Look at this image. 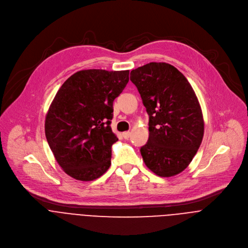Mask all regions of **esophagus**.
I'll return each mask as SVG.
<instances>
[{"label":"esophagus","instance_id":"34e87169","mask_svg":"<svg viewBox=\"0 0 248 248\" xmlns=\"http://www.w3.org/2000/svg\"><path fill=\"white\" fill-rule=\"evenodd\" d=\"M123 136H124V139H128L129 136H130V132L129 131H124V132H123Z\"/></svg>","mask_w":248,"mask_h":248}]
</instances>
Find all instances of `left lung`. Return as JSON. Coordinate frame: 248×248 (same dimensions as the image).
I'll return each mask as SVG.
<instances>
[{"instance_id": "1", "label": "left lung", "mask_w": 248, "mask_h": 248, "mask_svg": "<svg viewBox=\"0 0 248 248\" xmlns=\"http://www.w3.org/2000/svg\"><path fill=\"white\" fill-rule=\"evenodd\" d=\"M149 115V138L140 148L147 168L159 176L182 172L195 156L204 121L194 90L178 68L150 62L130 72Z\"/></svg>"}]
</instances>
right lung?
<instances>
[{
	"label": "right lung",
	"mask_w": 248,
	"mask_h": 248,
	"mask_svg": "<svg viewBox=\"0 0 248 248\" xmlns=\"http://www.w3.org/2000/svg\"><path fill=\"white\" fill-rule=\"evenodd\" d=\"M129 70L84 69L69 77L57 92L45 120L48 144L72 178L96 180L111 166L118 137L110 126L113 102L128 82Z\"/></svg>",
	"instance_id": "1"
}]
</instances>
